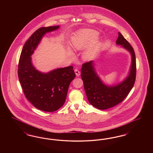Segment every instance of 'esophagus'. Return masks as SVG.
Listing matches in <instances>:
<instances>
[{"label": "esophagus", "instance_id": "esophagus-1", "mask_svg": "<svg viewBox=\"0 0 153 153\" xmlns=\"http://www.w3.org/2000/svg\"><path fill=\"white\" fill-rule=\"evenodd\" d=\"M74 72L76 73V75L77 76H79L80 75V72L77 69H74Z\"/></svg>", "mask_w": 153, "mask_h": 153}]
</instances>
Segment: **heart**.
Masks as SVG:
<instances>
[{
	"label": "heart",
	"instance_id": "b5f03b06",
	"mask_svg": "<svg viewBox=\"0 0 153 153\" xmlns=\"http://www.w3.org/2000/svg\"><path fill=\"white\" fill-rule=\"evenodd\" d=\"M97 38V34L94 30H85L80 31L73 39V48L76 49H81L92 44ZM98 47L94 46L89 49L84 54L86 59H91L94 57L97 51Z\"/></svg>",
	"mask_w": 153,
	"mask_h": 153
}]
</instances>
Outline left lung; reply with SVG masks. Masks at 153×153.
<instances>
[{
  "label": "left lung",
  "instance_id": "8db88e82",
  "mask_svg": "<svg viewBox=\"0 0 153 153\" xmlns=\"http://www.w3.org/2000/svg\"><path fill=\"white\" fill-rule=\"evenodd\" d=\"M117 44L130 51L132 57L129 75L123 82L111 87L104 84L95 72L92 61L84 63L81 69V77L88 100L98 109H108L121 102L128 95L135 81L136 58L133 48L119 32Z\"/></svg>",
  "mask_w": 153,
  "mask_h": 153
}]
</instances>
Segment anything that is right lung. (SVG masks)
I'll return each instance as SVG.
<instances>
[{"instance_id": "add662e5", "label": "right lung", "mask_w": 153, "mask_h": 153, "mask_svg": "<svg viewBox=\"0 0 153 153\" xmlns=\"http://www.w3.org/2000/svg\"><path fill=\"white\" fill-rule=\"evenodd\" d=\"M59 27L36 30L24 45L18 64V78L26 97L37 109L46 112H54L64 105L70 83L76 76L72 66L42 73L32 64L31 56L42 37Z\"/></svg>"}]
</instances>
